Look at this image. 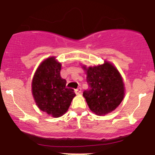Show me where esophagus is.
Wrapping results in <instances>:
<instances>
[{"label":"esophagus","instance_id":"1","mask_svg":"<svg viewBox=\"0 0 155 155\" xmlns=\"http://www.w3.org/2000/svg\"><path fill=\"white\" fill-rule=\"evenodd\" d=\"M81 92V87H79L77 88L76 90H75V93L76 94H80Z\"/></svg>","mask_w":155,"mask_h":155}]
</instances>
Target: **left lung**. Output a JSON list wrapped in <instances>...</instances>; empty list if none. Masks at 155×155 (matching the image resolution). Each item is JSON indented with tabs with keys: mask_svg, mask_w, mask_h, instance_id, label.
<instances>
[{
	"mask_svg": "<svg viewBox=\"0 0 155 155\" xmlns=\"http://www.w3.org/2000/svg\"><path fill=\"white\" fill-rule=\"evenodd\" d=\"M82 68L86 71L89 85L83 96L90 109L98 116L116 109L124 95L123 80L118 70L106 61L97 66Z\"/></svg>",
	"mask_w": 155,
	"mask_h": 155,
	"instance_id": "8db88e82",
	"label": "left lung"
}]
</instances>
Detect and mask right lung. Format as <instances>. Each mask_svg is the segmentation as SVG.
I'll return each instance as SVG.
<instances>
[{"mask_svg": "<svg viewBox=\"0 0 155 155\" xmlns=\"http://www.w3.org/2000/svg\"><path fill=\"white\" fill-rule=\"evenodd\" d=\"M61 63L54 57L44 60L37 68L32 81V93L41 111L53 117L63 116L76 94L66 87V80L60 76Z\"/></svg>", "mask_w": 155, "mask_h": 155, "instance_id": "obj_1", "label": "right lung"}]
</instances>
